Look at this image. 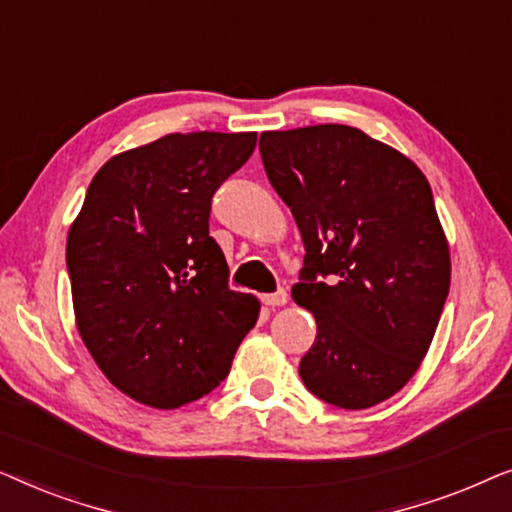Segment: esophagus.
<instances>
[{
	"label": "esophagus",
	"instance_id": "1",
	"mask_svg": "<svg viewBox=\"0 0 512 512\" xmlns=\"http://www.w3.org/2000/svg\"><path fill=\"white\" fill-rule=\"evenodd\" d=\"M261 300H263L265 305H270V307H282V305L289 303V293H286L284 289H279L275 293H265Z\"/></svg>",
	"mask_w": 512,
	"mask_h": 512
}]
</instances>
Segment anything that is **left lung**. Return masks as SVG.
<instances>
[{"instance_id":"8db88e82","label":"left lung","mask_w":512,"mask_h":512,"mask_svg":"<svg viewBox=\"0 0 512 512\" xmlns=\"http://www.w3.org/2000/svg\"><path fill=\"white\" fill-rule=\"evenodd\" d=\"M258 149L305 244L291 296L314 314L317 338L298 373L335 408H373L422 366L450 291V244L429 181L349 125L263 132Z\"/></svg>"}]
</instances>
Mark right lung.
<instances>
[{
  "instance_id": "obj_1",
  "label": "right lung",
  "mask_w": 512,
  "mask_h": 512,
  "mask_svg": "<svg viewBox=\"0 0 512 512\" xmlns=\"http://www.w3.org/2000/svg\"><path fill=\"white\" fill-rule=\"evenodd\" d=\"M256 132H174L109 158L67 235L74 319L97 368L132 401L174 410L228 375L261 303L228 289L212 195Z\"/></svg>"
}]
</instances>
